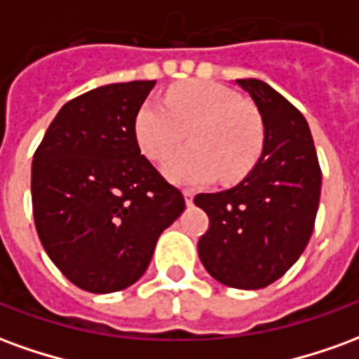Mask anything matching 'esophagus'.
Masks as SVG:
<instances>
[{
  "label": "esophagus",
  "mask_w": 359,
  "mask_h": 359,
  "mask_svg": "<svg viewBox=\"0 0 359 359\" xmlns=\"http://www.w3.org/2000/svg\"><path fill=\"white\" fill-rule=\"evenodd\" d=\"M184 202H187V205L194 203V192L192 190H184Z\"/></svg>",
  "instance_id": "esophagus-1"
}]
</instances>
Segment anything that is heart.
I'll use <instances>...</instances> for the list:
<instances>
[{
    "instance_id": "1",
    "label": "heart",
    "mask_w": 359,
    "mask_h": 359,
    "mask_svg": "<svg viewBox=\"0 0 359 359\" xmlns=\"http://www.w3.org/2000/svg\"><path fill=\"white\" fill-rule=\"evenodd\" d=\"M165 161V175L179 184H203L246 177L262 156L264 121L257 109L223 84L187 81L167 90L165 102L146 100L134 117V134L142 151Z\"/></svg>"
}]
</instances>
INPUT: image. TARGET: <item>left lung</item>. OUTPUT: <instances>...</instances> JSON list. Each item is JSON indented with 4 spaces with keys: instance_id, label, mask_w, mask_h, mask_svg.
Segmentation results:
<instances>
[{
    "instance_id": "1",
    "label": "left lung",
    "mask_w": 359,
    "mask_h": 359,
    "mask_svg": "<svg viewBox=\"0 0 359 359\" xmlns=\"http://www.w3.org/2000/svg\"><path fill=\"white\" fill-rule=\"evenodd\" d=\"M236 84L262 113L264 151L236 187L194 198L210 217L198 254L215 280L257 290L283 277L308 246L321 167L308 121L292 103L264 81L242 79Z\"/></svg>"
}]
</instances>
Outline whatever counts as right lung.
<instances>
[{
	"label": "right lung",
	"instance_id": "right-lung-1",
	"mask_svg": "<svg viewBox=\"0 0 359 359\" xmlns=\"http://www.w3.org/2000/svg\"><path fill=\"white\" fill-rule=\"evenodd\" d=\"M156 81L107 84L67 102L32 161V211L46 254L73 285L117 292L148 269L184 196L140 154L136 111Z\"/></svg>",
	"mask_w": 359,
	"mask_h": 359
}]
</instances>
